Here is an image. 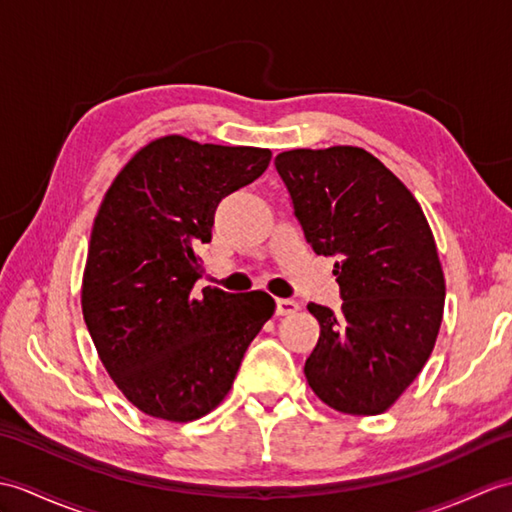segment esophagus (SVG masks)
<instances>
[{
    "label": "esophagus",
    "instance_id": "34e87169",
    "mask_svg": "<svg viewBox=\"0 0 512 512\" xmlns=\"http://www.w3.org/2000/svg\"><path fill=\"white\" fill-rule=\"evenodd\" d=\"M299 310V303L292 299H277V316H290Z\"/></svg>",
    "mask_w": 512,
    "mask_h": 512
}]
</instances>
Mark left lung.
<instances>
[{
	"mask_svg": "<svg viewBox=\"0 0 512 512\" xmlns=\"http://www.w3.org/2000/svg\"><path fill=\"white\" fill-rule=\"evenodd\" d=\"M275 168L316 255L338 257V312L310 303L320 338L307 384L344 414H382L434 349L445 277L423 209L371 152L355 146L288 150Z\"/></svg>",
	"mask_w": 512,
	"mask_h": 512,
	"instance_id": "8db88e82",
	"label": "left lung"
}]
</instances>
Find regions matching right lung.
<instances>
[{
    "label": "right lung",
    "mask_w": 512,
    "mask_h": 512,
    "mask_svg": "<svg viewBox=\"0 0 512 512\" xmlns=\"http://www.w3.org/2000/svg\"><path fill=\"white\" fill-rule=\"evenodd\" d=\"M272 152L150 141L115 176L93 220L82 316L124 397L148 417L187 423L227 397L248 344L275 314L255 290L194 292L196 248L220 200L266 172Z\"/></svg>",
    "instance_id": "1"
}]
</instances>
